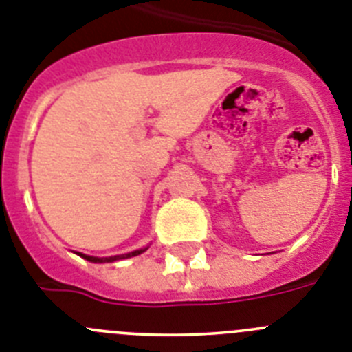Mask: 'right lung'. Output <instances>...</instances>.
I'll use <instances>...</instances> for the list:
<instances>
[{"mask_svg": "<svg viewBox=\"0 0 352 352\" xmlns=\"http://www.w3.org/2000/svg\"><path fill=\"white\" fill-rule=\"evenodd\" d=\"M145 250L146 248L134 250V252L131 253H124V255H115V256H90V255H83V253H79V256H83V258H87V261L90 262H99V264H102V262H115V261H122V258H131V256H136L140 255V253H143Z\"/></svg>", "mask_w": 352, "mask_h": 352, "instance_id": "add662e5", "label": "right lung"}]
</instances>
